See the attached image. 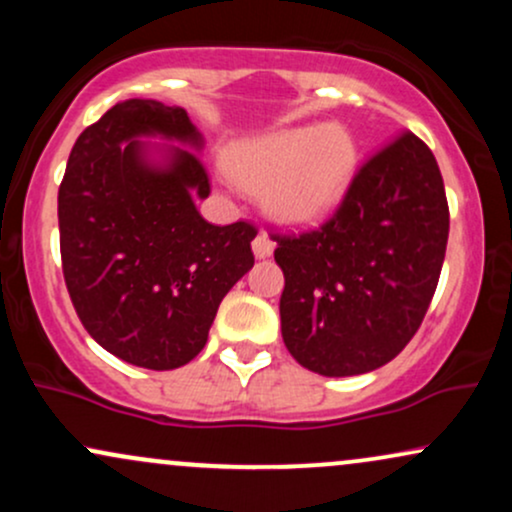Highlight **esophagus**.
Masks as SVG:
<instances>
[{
    "label": "esophagus",
    "mask_w": 512,
    "mask_h": 512,
    "mask_svg": "<svg viewBox=\"0 0 512 512\" xmlns=\"http://www.w3.org/2000/svg\"><path fill=\"white\" fill-rule=\"evenodd\" d=\"M272 250H274V240L267 236V233H257V238L252 240V252H255V257L257 260H264V257H269L272 255Z\"/></svg>",
    "instance_id": "esophagus-1"
}]
</instances>
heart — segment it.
<instances>
[{"label": "heart", "mask_w": 512, "mask_h": 512, "mask_svg": "<svg viewBox=\"0 0 512 512\" xmlns=\"http://www.w3.org/2000/svg\"><path fill=\"white\" fill-rule=\"evenodd\" d=\"M358 151L342 125L281 129L238 144L226 158L228 178L286 226L330 219L354 180Z\"/></svg>", "instance_id": "1"}]
</instances>
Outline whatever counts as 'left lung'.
Wrapping results in <instances>:
<instances>
[{
	"label": "left lung",
	"instance_id": "left-lung-1",
	"mask_svg": "<svg viewBox=\"0 0 512 512\" xmlns=\"http://www.w3.org/2000/svg\"><path fill=\"white\" fill-rule=\"evenodd\" d=\"M448 231L436 156L402 134L358 170L330 221L303 236H274L291 356L325 378L390 363L436 293Z\"/></svg>",
	"mask_w": 512,
	"mask_h": 512
}]
</instances>
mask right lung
<instances>
[{
  "mask_svg": "<svg viewBox=\"0 0 512 512\" xmlns=\"http://www.w3.org/2000/svg\"><path fill=\"white\" fill-rule=\"evenodd\" d=\"M202 149L178 105L129 98L69 154L57 195L64 281L86 332L132 366L190 363L255 264V226H214L197 211L195 199L209 197Z\"/></svg>",
  "mask_w": 512,
  "mask_h": 512,
  "instance_id": "1",
  "label": "right lung"
}]
</instances>
